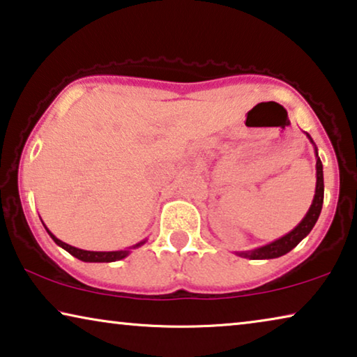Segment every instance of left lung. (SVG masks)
<instances>
[{"mask_svg":"<svg viewBox=\"0 0 357 357\" xmlns=\"http://www.w3.org/2000/svg\"><path fill=\"white\" fill-rule=\"evenodd\" d=\"M310 142L314 144V140L310 135L305 132ZM315 147V144H314ZM315 157H317V163H315V169H317V183H315V195L312 200V205H310L309 212L305 213V217L303 218L298 227H296L293 231H289L288 234H284L283 238H280L273 243L265 244L262 248H257L254 250H245V252H238V255L245 259H252V260H259V259H277L281 257V255L288 254L291 249H294L301 241H303L305 236L310 233V229L314 228V225L317 223L319 215L322 212V204H324V167L322 162H320L319 153H317V147H315Z\"/></svg>","mask_w":357,"mask_h":357,"instance_id":"1","label":"left lung"}]
</instances>
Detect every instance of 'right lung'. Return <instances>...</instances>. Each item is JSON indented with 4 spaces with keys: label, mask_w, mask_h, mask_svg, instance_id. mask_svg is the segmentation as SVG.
Returning <instances> with one entry per match:
<instances>
[{
    "label": "right lung",
    "mask_w": 357,
    "mask_h": 357,
    "mask_svg": "<svg viewBox=\"0 0 357 357\" xmlns=\"http://www.w3.org/2000/svg\"><path fill=\"white\" fill-rule=\"evenodd\" d=\"M45 229L48 231V234L52 236V239L56 243L59 248H63L64 250H68L69 254L74 255V257H77L79 260H82V262H116V260H121L129 255V250H112V252H95V250H84V249H77L74 248V245H69L66 243H63V241H59L56 236H54L52 231H50L47 227ZM145 241H140L135 245H132V249L139 248V245H142Z\"/></svg>",
    "instance_id": "right-lung-1"
}]
</instances>
